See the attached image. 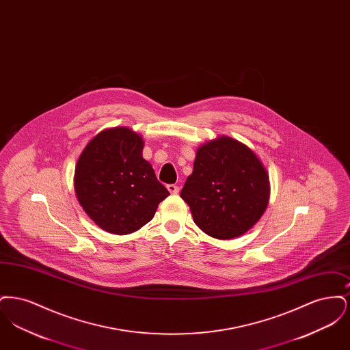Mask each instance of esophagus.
I'll list each match as a JSON object with an SVG mask.
<instances>
[{
    "mask_svg": "<svg viewBox=\"0 0 350 350\" xmlns=\"http://www.w3.org/2000/svg\"><path fill=\"white\" fill-rule=\"evenodd\" d=\"M167 187L170 194H178V193H180V187H178L177 185H173V183H170V185H167Z\"/></svg>",
    "mask_w": 350,
    "mask_h": 350,
    "instance_id": "1",
    "label": "esophagus"
}]
</instances>
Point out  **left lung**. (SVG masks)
Wrapping results in <instances>:
<instances>
[{
  "label": "left lung",
  "mask_w": 350,
  "mask_h": 350,
  "mask_svg": "<svg viewBox=\"0 0 350 350\" xmlns=\"http://www.w3.org/2000/svg\"><path fill=\"white\" fill-rule=\"evenodd\" d=\"M181 198L203 232L220 240L239 237L267 210L269 174L248 146L221 135L197 150Z\"/></svg>",
  "instance_id": "1"
}]
</instances>
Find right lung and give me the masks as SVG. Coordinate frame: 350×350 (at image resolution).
<instances>
[{
  "mask_svg": "<svg viewBox=\"0 0 350 350\" xmlns=\"http://www.w3.org/2000/svg\"><path fill=\"white\" fill-rule=\"evenodd\" d=\"M144 140L129 127L97 133L75 170V191L83 211L103 231L127 234L146 226L169 196L150 163Z\"/></svg>",
  "mask_w": 350,
  "mask_h": 350,
  "instance_id": "right-lung-1",
  "label": "right lung"
}]
</instances>
